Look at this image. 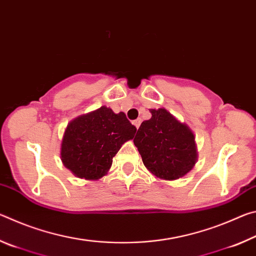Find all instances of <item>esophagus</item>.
Listing matches in <instances>:
<instances>
[{
    "label": "esophagus",
    "mask_w": 256,
    "mask_h": 256,
    "mask_svg": "<svg viewBox=\"0 0 256 256\" xmlns=\"http://www.w3.org/2000/svg\"><path fill=\"white\" fill-rule=\"evenodd\" d=\"M140 124H141V118H138V120H133V125H134V126H136V128H138V126H140Z\"/></svg>",
    "instance_id": "34e87169"
}]
</instances>
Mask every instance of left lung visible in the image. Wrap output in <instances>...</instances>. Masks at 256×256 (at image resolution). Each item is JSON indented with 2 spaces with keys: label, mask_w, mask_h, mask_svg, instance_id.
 <instances>
[{
  "label": "left lung",
  "mask_w": 256,
  "mask_h": 256,
  "mask_svg": "<svg viewBox=\"0 0 256 256\" xmlns=\"http://www.w3.org/2000/svg\"><path fill=\"white\" fill-rule=\"evenodd\" d=\"M151 118L142 122L134 144L142 162L159 180H175L193 170L198 162L196 136L166 108L150 110Z\"/></svg>",
  "instance_id": "obj_1"
}]
</instances>
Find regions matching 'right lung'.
Listing matches in <instances>:
<instances>
[{
	"label": "right lung",
	"mask_w": 256,
	"mask_h": 256,
	"mask_svg": "<svg viewBox=\"0 0 256 256\" xmlns=\"http://www.w3.org/2000/svg\"><path fill=\"white\" fill-rule=\"evenodd\" d=\"M136 132L123 112L116 114L102 106L68 124L60 144V160L79 178L98 180L107 175L112 157Z\"/></svg>",
	"instance_id": "obj_1"
}]
</instances>
